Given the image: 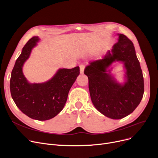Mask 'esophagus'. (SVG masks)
<instances>
[{"label":"esophagus","mask_w":158,"mask_h":158,"mask_svg":"<svg viewBox=\"0 0 158 158\" xmlns=\"http://www.w3.org/2000/svg\"><path fill=\"white\" fill-rule=\"evenodd\" d=\"M84 68H85V65L84 64H81L80 65V73L81 74L84 73Z\"/></svg>","instance_id":"obj_1"}]
</instances>
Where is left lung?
<instances>
[{
  "mask_svg": "<svg viewBox=\"0 0 158 158\" xmlns=\"http://www.w3.org/2000/svg\"><path fill=\"white\" fill-rule=\"evenodd\" d=\"M118 42L103 59L90 62L84 74L88 77L91 101L96 109L106 116L122 119L136 109L144 93V81L139 62L132 42L119 34ZM115 61L124 63L127 81L117 83L107 73V67Z\"/></svg>",
  "mask_w": 158,
  "mask_h": 158,
  "instance_id": "left-lung-1",
  "label": "left lung"
}]
</instances>
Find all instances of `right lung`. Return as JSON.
Returning a JSON list of instances; mask_svg holds the SVG:
<instances>
[{
    "label": "right lung",
    "mask_w": 158,
    "mask_h": 158,
    "mask_svg": "<svg viewBox=\"0 0 158 158\" xmlns=\"http://www.w3.org/2000/svg\"><path fill=\"white\" fill-rule=\"evenodd\" d=\"M39 40L33 36L26 44L11 72L10 91L19 109L28 117L44 121L56 116L66 103L68 93L80 74V67L60 69L49 81L30 84L22 73V67Z\"/></svg>",
    "instance_id": "add662e5"
}]
</instances>
